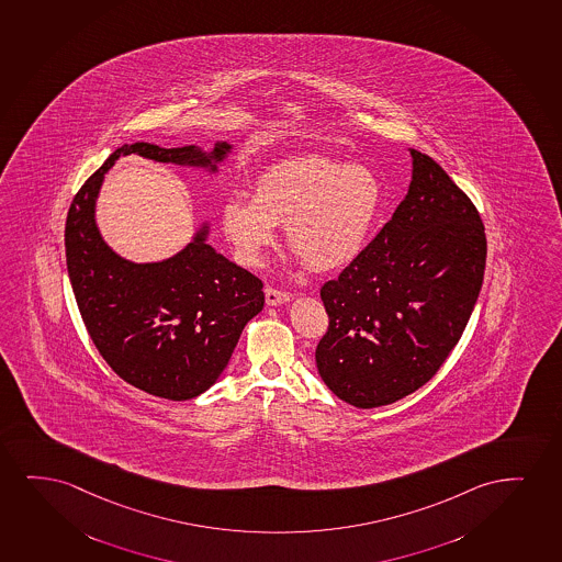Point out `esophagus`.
<instances>
[{"label":"esophagus","mask_w":562,"mask_h":562,"mask_svg":"<svg viewBox=\"0 0 562 562\" xmlns=\"http://www.w3.org/2000/svg\"><path fill=\"white\" fill-rule=\"evenodd\" d=\"M290 297H292L290 293L277 290V288H267L265 290V301H267L269 306L284 305V303L290 301Z\"/></svg>","instance_id":"34e87169"}]
</instances>
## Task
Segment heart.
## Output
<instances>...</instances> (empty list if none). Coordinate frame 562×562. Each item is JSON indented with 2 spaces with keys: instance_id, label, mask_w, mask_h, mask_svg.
I'll list each match as a JSON object with an SVG mask.
<instances>
[{
  "instance_id": "1",
  "label": "heart",
  "mask_w": 562,
  "mask_h": 562,
  "mask_svg": "<svg viewBox=\"0 0 562 562\" xmlns=\"http://www.w3.org/2000/svg\"><path fill=\"white\" fill-rule=\"evenodd\" d=\"M381 202L383 187L372 169L306 156L257 177L254 200L228 198L221 226L238 259L257 267L277 240V225L285 223L288 246L308 269L328 272L362 254Z\"/></svg>"
}]
</instances>
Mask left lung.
Returning <instances> with one entry per match:
<instances>
[{
	"mask_svg": "<svg viewBox=\"0 0 562 562\" xmlns=\"http://www.w3.org/2000/svg\"><path fill=\"white\" fill-rule=\"evenodd\" d=\"M412 182L393 217L337 280L316 366L329 391L380 408L417 391L460 341L481 293L486 234L465 192L409 148Z\"/></svg>",
	"mask_w": 562,
	"mask_h": 562,
	"instance_id": "obj_1",
	"label": "left lung"
}]
</instances>
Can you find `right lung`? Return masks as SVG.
<instances>
[{
	"mask_svg": "<svg viewBox=\"0 0 562 562\" xmlns=\"http://www.w3.org/2000/svg\"><path fill=\"white\" fill-rule=\"evenodd\" d=\"M231 148L225 140L212 153L194 145L120 146L83 182L66 217V267L89 337L122 380L168 401L194 398L220 380L241 329L261 313L262 282L205 244L207 223L177 256L127 261L102 240L97 196L120 156L217 173Z\"/></svg>",
	"mask_w": 562,
	"mask_h": 562,
	"instance_id": "right-lung-1",
	"label": "right lung"
}]
</instances>
